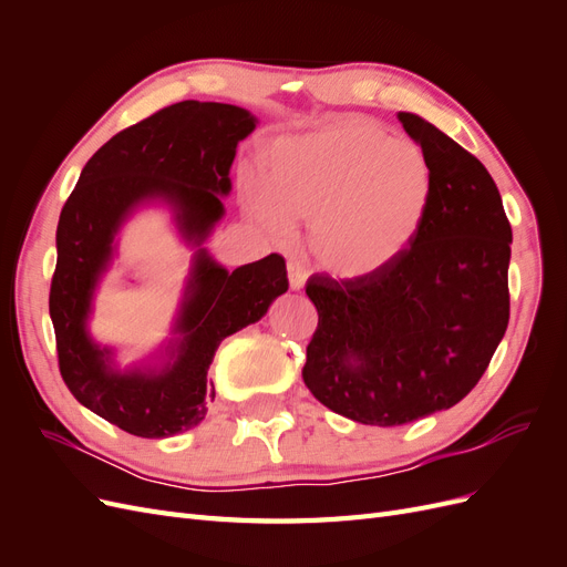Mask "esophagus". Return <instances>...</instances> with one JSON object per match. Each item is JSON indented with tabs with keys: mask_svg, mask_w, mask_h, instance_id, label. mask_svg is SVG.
Segmentation results:
<instances>
[{
	"mask_svg": "<svg viewBox=\"0 0 567 567\" xmlns=\"http://www.w3.org/2000/svg\"><path fill=\"white\" fill-rule=\"evenodd\" d=\"M288 281H290V290H302L307 284V271L300 262L290 260L288 262Z\"/></svg>",
	"mask_w": 567,
	"mask_h": 567,
	"instance_id": "34e87169",
	"label": "esophagus"
}]
</instances>
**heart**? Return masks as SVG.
<instances>
[{
	"label": "heart",
	"mask_w": 567,
	"mask_h": 567,
	"mask_svg": "<svg viewBox=\"0 0 567 567\" xmlns=\"http://www.w3.org/2000/svg\"><path fill=\"white\" fill-rule=\"evenodd\" d=\"M435 196L427 153L364 117L281 136L262 161L250 213L284 236L307 225L315 260L338 279H369L414 248Z\"/></svg>",
	"instance_id": "heart-1"
}]
</instances>
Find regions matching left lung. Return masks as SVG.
I'll list each match as a JSON object with an SVG mask.
<instances>
[{
    "mask_svg": "<svg viewBox=\"0 0 567 567\" xmlns=\"http://www.w3.org/2000/svg\"><path fill=\"white\" fill-rule=\"evenodd\" d=\"M398 120L431 158V217L375 277L310 279L319 326L302 369L323 406L383 427L452 409L475 388L508 326L513 241L485 165L425 117Z\"/></svg>",
    "mask_w": 567,
    "mask_h": 567,
    "instance_id": "left-lung-1",
    "label": "left lung"
}]
</instances>
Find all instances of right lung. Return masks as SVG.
Instances as JSON below:
<instances>
[{
    "mask_svg": "<svg viewBox=\"0 0 567 567\" xmlns=\"http://www.w3.org/2000/svg\"><path fill=\"white\" fill-rule=\"evenodd\" d=\"M257 123L241 106L179 101L101 146L63 205L49 293L61 375L82 406L125 433L169 437L196 427L215 400L208 369L219 342L260 321L288 290L281 255L229 271L205 246L227 213L236 146ZM148 207L168 213L193 257L168 338L123 368L89 323L118 234Z\"/></svg>",
    "mask_w": 567,
    "mask_h": 567,
    "instance_id": "obj_1",
    "label": "right lung"
}]
</instances>
